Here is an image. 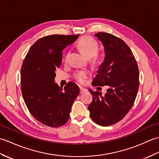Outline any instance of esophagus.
<instances>
[{
  "instance_id": "34e87169",
  "label": "esophagus",
  "mask_w": 159,
  "mask_h": 159,
  "mask_svg": "<svg viewBox=\"0 0 159 159\" xmlns=\"http://www.w3.org/2000/svg\"><path fill=\"white\" fill-rule=\"evenodd\" d=\"M86 91H87V90L86 89H84V88H83V87H80V93H84Z\"/></svg>"
}]
</instances>
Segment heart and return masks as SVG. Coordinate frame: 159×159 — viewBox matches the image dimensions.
I'll list each match as a JSON object with an SVG mask.
<instances>
[{
    "label": "heart",
    "mask_w": 159,
    "mask_h": 159,
    "mask_svg": "<svg viewBox=\"0 0 159 159\" xmlns=\"http://www.w3.org/2000/svg\"><path fill=\"white\" fill-rule=\"evenodd\" d=\"M77 47L88 58H93L96 61L98 58L97 52L98 50V44L93 38L90 37H83L77 42ZM67 56H66L65 60ZM89 75V73L85 70L77 72L75 75V78L80 83H84Z\"/></svg>",
    "instance_id": "heart-1"
}]
</instances>
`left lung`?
<instances>
[{
	"label": "left lung",
	"instance_id": "8db88e82",
	"mask_svg": "<svg viewBox=\"0 0 159 159\" xmlns=\"http://www.w3.org/2000/svg\"><path fill=\"white\" fill-rule=\"evenodd\" d=\"M95 36L103 43L105 56L92 84L109 89L104 95L89 90L93 101L89 110L94 122L107 126L120 121L133 105L139 89V69L133 52L121 39L102 32Z\"/></svg>",
	"mask_w": 159,
	"mask_h": 159
}]
</instances>
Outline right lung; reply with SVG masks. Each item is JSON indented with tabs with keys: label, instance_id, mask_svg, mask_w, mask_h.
<instances>
[{
	"label": "right lung",
	"instance_id": "obj_1",
	"mask_svg": "<svg viewBox=\"0 0 159 159\" xmlns=\"http://www.w3.org/2000/svg\"><path fill=\"white\" fill-rule=\"evenodd\" d=\"M79 35L52 34L38 39L26 54L21 69V89L26 107L42 124L59 127L69 120L79 86L69 82L60 88L54 82L62 51Z\"/></svg>",
	"mask_w": 159,
	"mask_h": 159
}]
</instances>
